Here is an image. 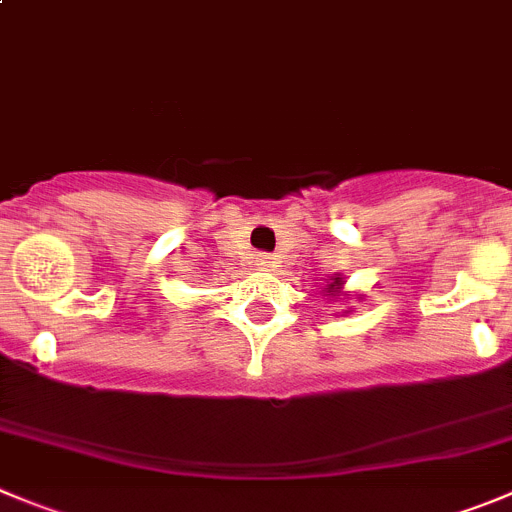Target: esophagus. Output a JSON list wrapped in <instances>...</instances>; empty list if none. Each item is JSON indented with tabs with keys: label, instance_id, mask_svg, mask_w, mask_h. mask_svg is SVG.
Instances as JSON below:
<instances>
[{
	"label": "esophagus",
	"instance_id": "esophagus-1",
	"mask_svg": "<svg viewBox=\"0 0 512 512\" xmlns=\"http://www.w3.org/2000/svg\"><path fill=\"white\" fill-rule=\"evenodd\" d=\"M255 262H257V265H260V267H270L272 257H270V255H267V252H260V255H257V257H255Z\"/></svg>",
	"mask_w": 512,
	"mask_h": 512
}]
</instances>
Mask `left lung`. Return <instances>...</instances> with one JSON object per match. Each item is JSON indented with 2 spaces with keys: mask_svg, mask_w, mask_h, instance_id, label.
Instances as JSON below:
<instances>
[{
  "mask_svg": "<svg viewBox=\"0 0 512 512\" xmlns=\"http://www.w3.org/2000/svg\"><path fill=\"white\" fill-rule=\"evenodd\" d=\"M341 285H343V280H341V278H333V283L328 285V288H326V293H331V295H338V290H341Z\"/></svg>",
  "mask_w": 512,
  "mask_h": 512,
  "instance_id": "1",
  "label": "left lung"
}]
</instances>
